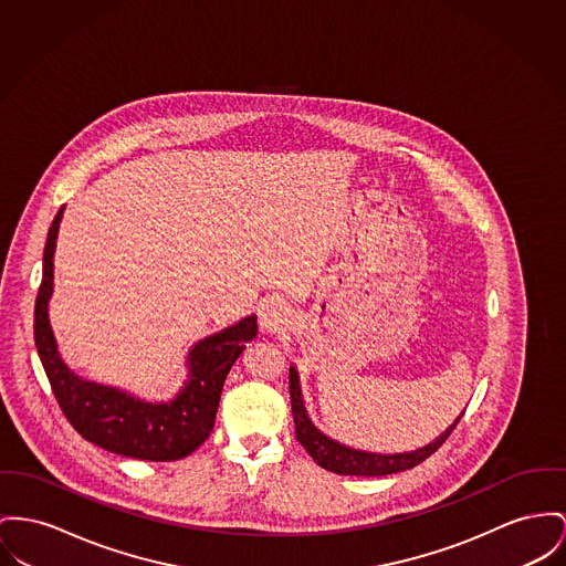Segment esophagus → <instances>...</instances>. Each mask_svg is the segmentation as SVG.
Masks as SVG:
<instances>
[{
  "label": "esophagus",
  "instance_id": "obj_1",
  "mask_svg": "<svg viewBox=\"0 0 566 566\" xmlns=\"http://www.w3.org/2000/svg\"><path fill=\"white\" fill-rule=\"evenodd\" d=\"M287 322H290V311L283 302L270 298L260 306V326L264 333H279L287 326Z\"/></svg>",
  "mask_w": 566,
  "mask_h": 566
}]
</instances>
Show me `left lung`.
Returning a JSON list of instances; mask_svg holds the SVG:
<instances>
[{
    "label": "left lung",
    "instance_id": "1",
    "mask_svg": "<svg viewBox=\"0 0 566 566\" xmlns=\"http://www.w3.org/2000/svg\"><path fill=\"white\" fill-rule=\"evenodd\" d=\"M290 397H292V412H294V424H296V440L304 447V451L313 457V461H317V465L343 476H386V474H397L415 468L447 442V438L451 436L452 429L463 416L461 412L436 440L415 451H360V449L340 444L339 440L326 436L319 427H315L304 406L301 376L296 365L290 367Z\"/></svg>",
    "mask_w": 566,
    "mask_h": 566
}]
</instances>
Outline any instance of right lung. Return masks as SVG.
Wrapping results in <instances>:
<instances>
[{
  "label": "right lung",
  "instance_id": "obj_1",
  "mask_svg": "<svg viewBox=\"0 0 566 566\" xmlns=\"http://www.w3.org/2000/svg\"><path fill=\"white\" fill-rule=\"evenodd\" d=\"M64 208L49 227L42 255L34 339L53 395L76 431L105 451L144 459L176 461L197 451L210 436L227 374L247 343L258 337V315L251 313L219 333L206 335L187 352V379L171 399H144L126 388L83 377L71 369L49 319L53 296V260Z\"/></svg>",
  "mask_w": 566,
  "mask_h": 566
}]
</instances>
